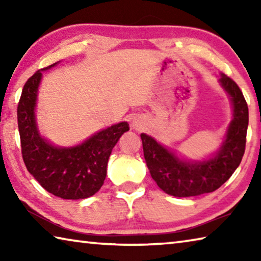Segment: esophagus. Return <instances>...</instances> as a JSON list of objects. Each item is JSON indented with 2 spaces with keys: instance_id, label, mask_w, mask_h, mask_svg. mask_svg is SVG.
Instances as JSON below:
<instances>
[{
  "instance_id": "34e87169",
  "label": "esophagus",
  "mask_w": 261,
  "mask_h": 261,
  "mask_svg": "<svg viewBox=\"0 0 261 261\" xmlns=\"http://www.w3.org/2000/svg\"><path fill=\"white\" fill-rule=\"evenodd\" d=\"M132 125H134V126L136 127V129H139V127L141 126V122H140V121H138V120H137V121H134V123H132Z\"/></svg>"
}]
</instances>
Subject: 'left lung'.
<instances>
[{
    "label": "left lung",
    "instance_id": "left-lung-1",
    "mask_svg": "<svg viewBox=\"0 0 261 261\" xmlns=\"http://www.w3.org/2000/svg\"><path fill=\"white\" fill-rule=\"evenodd\" d=\"M231 101L232 120L219 151L201 161L179 158L146 134H141L144 156L158 187L174 197H193L210 193L230 178L245 152L249 108L237 84L226 74L219 79Z\"/></svg>",
    "mask_w": 261,
    "mask_h": 261
}]
</instances>
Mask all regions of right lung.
Returning <instances> with one entry per match:
<instances>
[{
	"label": "right lung",
	"mask_w": 261,
	"mask_h": 261,
	"mask_svg": "<svg viewBox=\"0 0 261 261\" xmlns=\"http://www.w3.org/2000/svg\"><path fill=\"white\" fill-rule=\"evenodd\" d=\"M56 64L35 72L21 91L17 108L21 154L30 174L48 192L62 199H85L102 187L110 153L129 124L108 126L71 147L55 146L43 138L35 118L38 88L42 71Z\"/></svg>",
	"instance_id": "obj_1"
}]
</instances>
